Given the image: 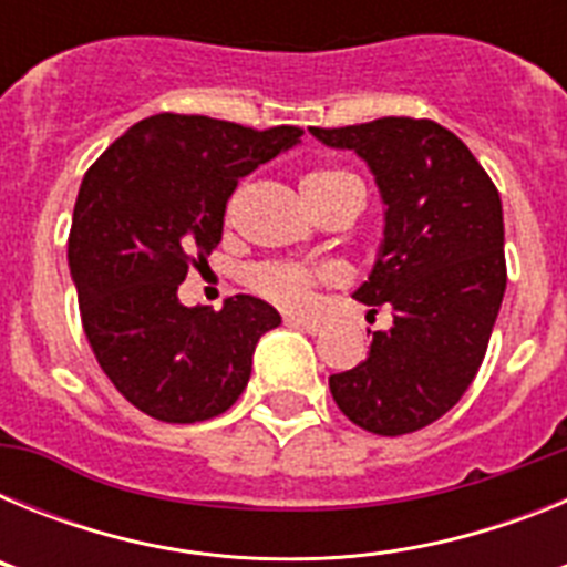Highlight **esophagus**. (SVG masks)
Segmentation results:
<instances>
[{"label":"esophagus","mask_w":567,"mask_h":567,"mask_svg":"<svg viewBox=\"0 0 567 567\" xmlns=\"http://www.w3.org/2000/svg\"><path fill=\"white\" fill-rule=\"evenodd\" d=\"M287 323L295 329H303V332H309V334H318L320 329H323V323H320V320L303 318V315H289Z\"/></svg>","instance_id":"1"}]
</instances>
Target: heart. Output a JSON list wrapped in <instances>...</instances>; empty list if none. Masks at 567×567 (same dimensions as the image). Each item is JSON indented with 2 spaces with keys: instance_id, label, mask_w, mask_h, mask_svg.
<instances>
[{
  "instance_id": "1",
  "label": "heart",
  "mask_w": 567,
  "mask_h": 567,
  "mask_svg": "<svg viewBox=\"0 0 567 567\" xmlns=\"http://www.w3.org/2000/svg\"><path fill=\"white\" fill-rule=\"evenodd\" d=\"M352 178L354 175L346 173V169H315V173L303 175L300 189H303L307 204H312L318 202L320 195H327L329 189H334L343 182H352ZM312 284L315 275L303 267H295V264H260V267L249 272V287L255 292L289 309H298L307 303Z\"/></svg>"
}]
</instances>
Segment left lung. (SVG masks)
Returning <instances> with one entry per match:
<instances>
[{
    "instance_id": "left-lung-1",
    "label": "left lung",
    "mask_w": 567,
    "mask_h": 567,
    "mask_svg": "<svg viewBox=\"0 0 567 567\" xmlns=\"http://www.w3.org/2000/svg\"><path fill=\"white\" fill-rule=\"evenodd\" d=\"M309 133L372 169L383 240L354 298L372 312L389 303L394 318L329 389L365 432H417L463 398L488 349L505 295L499 193L457 135L429 118L385 115Z\"/></svg>"
}]
</instances>
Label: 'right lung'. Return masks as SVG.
Segmentation results:
<instances>
[{"mask_svg": "<svg viewBox=\"0 0 567 567\" xmlns=\"http://www.w3.org/2000/svg\"><path fill=\"white\" fill-rule=\"evenodd\" d=\"M207 115L133 124L84 173L68 240L84 334L113 385L164 423L218 417L252 374L278 309L252 295L184 307L178 284L218 247L238 182L300 142Z\"/></svg>", "mask_w": 567, "mask_h": 567, "instance_id": "obj_1", "label": "right lung"}]
</instances>
